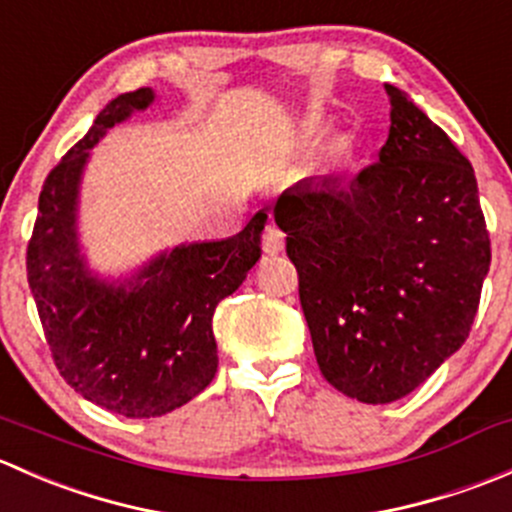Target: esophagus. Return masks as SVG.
I'll use <instances>...</instances> for the list:
<instances>
[{
  "mask_svg": "<svg viewBox=\"0 0 512 512\" xmlns=\"http://www.w3.org/2000/svg\"><path fill=\"white\" fill-rule=\"evenodd\" d=\"M282 247H285V232L275 223H270L265 227V232H262V250L267 255H277V252H282Z\"/></svg>",
  "mask_w": 512,
  "mask_h": 512,
  "instance_id": "34e87169",
  "label": "esophagus"
}]
</instances>
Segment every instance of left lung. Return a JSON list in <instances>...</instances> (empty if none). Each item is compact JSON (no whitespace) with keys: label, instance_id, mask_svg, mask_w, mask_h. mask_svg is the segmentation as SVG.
I'll return each instance as SVG.
<instances>
[{"label":"left lung","instance_id":"1","mask_svg":"<svg viewBox=\"0 0 512 512\" xmlns=\"http://www.w3.org/2000/svg\"><path fill=\"white\" fill-rule=\"evenodd\" d=\"M386 94L379 163L275 203L319 371L364 404L411 394L463 347L490 267L473 165L404 91Z\"/></svg>","mask_w":512,"mask_h":512}]
</instances>
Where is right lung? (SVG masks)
<instances>
[{
	"label": "right lung",
	"instance_id": "obj_1",
	"mask_svg": "<svg viewBox=\"0 0 512 512\" xmlns=\"http://www.w3.org/2000/svg\"><path fill=\"white\" fill-rule=\"evenodd\" d=\"M153 98L138 89L106 103L46 175L27 247L29 287L56 369L91 404L126 418L170 414L213 381L215 307L260 260L267 223L260 210L237 235L160 252L118 285L91 275L76 235L81 173L103 133Z\"/></svg>",
	"mask_w": 512,
	"mask_h": 512
}]
</instances>
